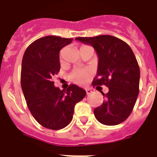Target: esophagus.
Returning <instances> with one entry per match:
<instances>
[{"mask_svg":"<svg viewBox=\"0 0 157 157\" xmlns=\"http://www.w3.org/2000/svg\"><path fill=\"white\" fill-rule=\"evenodd\" d=\"M86 94H87V95H89V94H92V90H91L90 89H86Z\"/></svg>","mask_w":157,"mask_h":157,"instance_id":"obj_1","label":"esophagus"}]
</instances>
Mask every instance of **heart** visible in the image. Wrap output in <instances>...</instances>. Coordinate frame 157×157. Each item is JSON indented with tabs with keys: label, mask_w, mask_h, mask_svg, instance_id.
Segmentation results:
<instances>
[{
	"label": "heart",
	"mask_w": 157,
	"mask_h": 157,
	"mask_svg": "<svg viewBox=\"0 0 157 157\" xmlns=\"http://www.w3.org/2000/svg\"><path fill=\"white\" fill-rule=\"evenodd\" d=\"M84 47V46H82ZM92 76L90 71L86 69H76L73 71L70 77L71 80L77 84H84L88 79H90Z\"/></svg>",
	"instance_id": "heart-1"
}]
</instances>
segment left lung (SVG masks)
<instances>
[{"mask_svg": "<svg viewBox=\"0 0 157 157\" xmlns=\"http://www.w3.org/2000/svg\"><path fill=\"white\" fill-rule=\"evenodd\" d=\"M76 40L92 45L98 55L93 86L105 85L109 88L106 94L100 91L105 100L94 109L95 117L104 125L121 124L130 115L139 94L140 73L133 51L124 40L110 35Z\"/></svg>", "mask_w": 157, "mask_h": 157, "instance_id": "obj_1", "label": "left lung"}]
</instances>
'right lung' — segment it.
I'll use <instances>...</instances> for the list:
<instances>
[{"label": "right lung", "mask_w": 157, "mask_h": 157, "mask_svg": "<svg viewBox=\"0 0 157 157\" xmlns=\"http://www.w3.org/2000/svg\"><path fill=\"white\" fill-rule=\"evenodd\" d=\"M72 40L44 36L30 44L23 57L21 82L27 107L40 125L51 130L67 127L73 119L76 103L86 94L75 84L60 90L53 81L60 71V51Z\"/></svg>", "instance_id": "add662e5"}]
</instances>
